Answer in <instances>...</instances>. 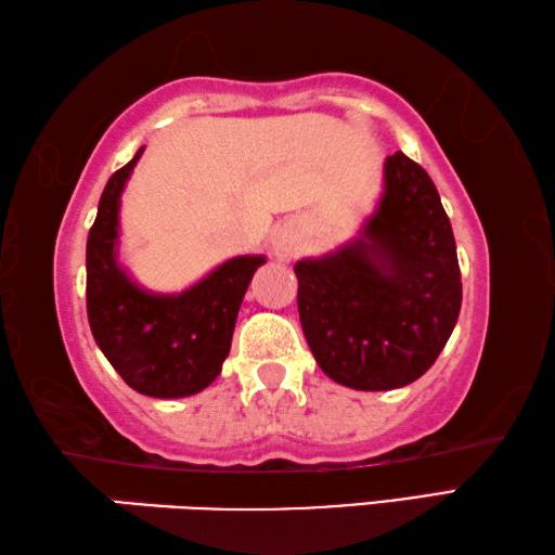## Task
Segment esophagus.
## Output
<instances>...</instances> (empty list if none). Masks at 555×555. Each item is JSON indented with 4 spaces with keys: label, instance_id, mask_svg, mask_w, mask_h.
I'll use <instances>...</instances> for the list:
<instances>
[{
    "label": "esophagus",
    "instance_id": "34e87169",
    "mask_svg": "<svg viewBox=\"0 0 555 555\" xmlns=\"http://www.w3.org/2000/svg\"><path fill=\"white\" fill-rule=\"evenodd\" d=\"M295 246H297V241H295V233L293 231L280 229V231H275V236H272V250H275V256L280 260L293 258Z\"/></svg>",
    "mask_w": 555,
    "mask_h": 555
}]
</instances>
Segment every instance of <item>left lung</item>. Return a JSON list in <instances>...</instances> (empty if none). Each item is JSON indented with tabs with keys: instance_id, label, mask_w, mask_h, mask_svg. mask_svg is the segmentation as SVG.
Returning a JSON list of instances; mask_svg holds the SVG:
<instances>
[{
	"instance_id": "1",
	"label": "left lung",
	"mask_w": 555,
	"mask_h": 555,
	"mask_svg": "<svg viewBox=\"0 0 555 555\" xmlns=\"http://www.w3.org/2000/svg\"><path fill=\"white\" fill-rule=\"evenodd\" d=\"M297 309L317 363L338 385L377 392L422 377L459 322L463 285L436 184L402 151L361 236L295 266Z\"/></svg>"
}]
</instances>
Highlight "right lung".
Instances as JSON below:
<instances>
[{"label":"right lung","mask_w":555,"mask_h":555,"mask_svg":"<svg viewBox=\"0 0 555 555\" xmlns=\"http://www.w3.org/2000/svg\"><path fill=\"white\" fill-rule=\"evenodd\" d=\"M143 149L102 192L87 236V319L106 361L135 392L178 400L209 387L227 361L243 295L266 256H238L180 295H155L121 268L119 204Z\"/></svg>","instance_id":"1"}]
</instances>
